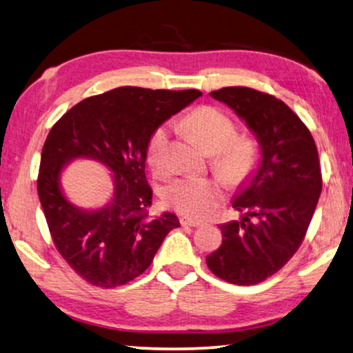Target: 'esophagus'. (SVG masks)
I'll return each mask as SVG.
<instances>
[{"label":"esophagus","mask_w":353,"mask_h":353,"mask_svg":"<svg viewBox=\"0 0 353 353\" xmlns=\"http://www.w3.org/2000/svg\"><path fill=\"white\" fill-rule=\"evenodd\" d=\"M181 223L183 227H197V225H201V221L193 219V217H188V216H182Z\"/></svg>","instance_id":"34e87169"}]
</instances>
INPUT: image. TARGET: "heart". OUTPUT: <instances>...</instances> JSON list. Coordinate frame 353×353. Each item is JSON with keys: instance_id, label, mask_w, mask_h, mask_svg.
<instances>
[{"instance_id": "b5f03b06", "label": "heart", "mask_w": 353, "mask_h": 353, "mask_svg": "<svg viewBox=\"0 0 353 353\" xmlns=\"http://www.w3.org/2000/svg\"><path fill=\"white\" fill-rule=\"evenodd\" d=\"M187 130L201 148L214 154L213 166L223 181L232 185L245 182L258 165V146L253 140L234 137L233 121L211 106H202L183 120ZM168 126H160L148 143V160L157 174L168 171ZM166 205L182 214L197 219L211 216L222 201V188L217 181L207 177H179L162 191Z\"/></svg>"}]
</instances>
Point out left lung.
Returning a JSON list of instances; mask_svg holds the SVG:
<instances>
[{
  "label": "left lung",
  "mask_w": 353,
  "mask_h": 353,
  "mask_svg": "<svg viewBox=\"0 0 353 353\" xmlns=\"http://www.w3.org/2000/svg\"><path fill=\"white\" fill-rule=\"evenodd\" d=\"M247 125L259 145L258 165L233 196L241 221L219 227L222 245L207 265L230 284L253 285L296 253L321 194L315 140L284 101L250 88L210 92Z\"/></svg>",
  "instance_id": "obj_1"
}]
</instances>
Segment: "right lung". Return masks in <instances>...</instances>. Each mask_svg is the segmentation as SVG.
<instances>
[{"label":"right lung","mask_w":353,"mask_h":353,"mask_svg":"<svg viewBox=\"0 0 353 353\" xmlns=\"http://www.w3.org/2000/svg\"><path fill=\"white\" fill-rule=\"evenodd\" d=\"M201 91L121 86L85 99L52 126L41 151L38 197L57 250L89 284L112 288L151 265L165 236L181 227L176 214L150 217L152 190L145 162L150 139ZM94 159L112 172L113 194L105 205L83 209L62 191L69 163Z\"/></svg>","instance_id":"right-lung-1"}]
</instances>
